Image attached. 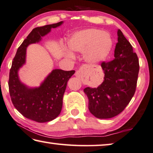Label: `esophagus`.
<instances>
[{
    "mask_svg": "<svg viewBox=\"0 0 153 153\" xmlns=\"http://www.w3.org/2000/svg\"><path fill=\"white\" fill-rule=\"evenodd\" d=\"M87 72V66H83L82 67H81L79 71H77L75 73V76L76 77H78L79 79L82 78V76H84L85 74H86Z\"/></svg>",
    "mask_w": 153,
    "mask_h": 153,
    "instance_id": "1",
    "label": "esophagus"
}]
</instances>
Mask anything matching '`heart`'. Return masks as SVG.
I'll use <instances>...</instances> for the list:
<instances>
[{
	"label": "heart",
	"mask_w": 153,
	"mask_h": 153,
	"mask_svg": "<svg viewBox=\"0 0 153 153\" xmlns=\"http://www.w3.org/2000/svg\"><path fill=\"white\" fill-rule=\"evenodd\" d=\"M112 41L110 34L97 29H87L75 32L67 40V47L70 51L85 53L87 62L95 64L107 58L111 53ZM65 56L72 57V53L66 51Z\"/></svg>",
	"instance_id": "b5f03b06"
}]
</instances>
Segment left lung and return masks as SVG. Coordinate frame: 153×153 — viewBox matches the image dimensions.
Returning a JSON list of instances; mask_svg holds the SVG:
<instances>
[{"mask_svg": "<svg viewBox=\"0 0 153 153\" xmlns=\"http://www.w3.org/2000/svg\"><path fill=\"white\" fill-rule=\"evenodd\" d=\"M117 36L114 59L101 64L104 73L103 82L97 88L84 89L89 100V111L98 119H110L121 113L136 91L139 60L120 30Z\"/></svg>", "mask_w": 153, "mask_h": 153, "instance_id": "obj_1", "label": "left lung"}]
</instances>
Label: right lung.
I'll list each match as a JSON object with an SVG mask.
<instances>
[{
	"label": "right lung",
	"mask_w": 153,
	"mask_h": 153,
	"mask_svg": "<svg viewBox=\"0 0 153 153\" xmlns=\"http://www.w3.org/2000/svg\"><path fill=\"white\" fill-rule=\"evenodd\" d=\"M62 24V21L32 30L17 49L10 69L9 89L12 103L24 117L39 123L51 121L59 114L68 81L75 71L53 70L41 85L34 88L21 82L18 71L26 63L27 46L41 41L42 37L51 32V28Z\"/></svg>",
	"instance_id": "add662e5"
}]
</instances>
